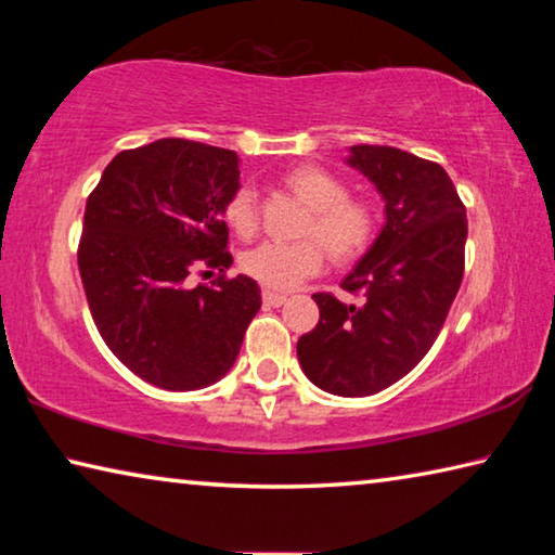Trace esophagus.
I'll use <instances>...</instances> for the list:
<instances>
[{
    "mask_svg": "<svg viewBox=\"0 0 555 555\" xmlns=\"http://www.w3.org/2000/svg\"><path fill=\"white\" fill-rule=\"evenodd\" d=\"M261 298H264V304L267 306H281L286 300V296L284 294H279V291H264V294H261Z\"/></svg>",
    "mask_w": 555,
    "mask_h": 555,
    "instance_id": "34e87169",
    "label": "esophagus"
}]
</instances>
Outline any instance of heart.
<instances>
[{"label": "heart", "instance_id": "1", "mask_svg": "<svg viewBox=\"0 0 555 555\" xmlns=\"http://www.w3.org/2000/svg\"><path fill=\"white\" fill-rule=\"evenodd\" d=\"M281 185L308 208L300 222L298 242H264L244 251L240 267L267 288H291L313 276L327 255L335 264H350L372 247L379 215L364 195L347 193L340 176L315 164H298L281 176ZM222 220L240 240H251L259 230L257 198L249 188H237L222 203Z\"/></svg>", "mask_w": 555, "mask_h": 555}]
</instances>
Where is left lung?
Wrapping results in <instances>:
<instances>
[{
    "mask_svg": "<svg viewBox=\"0 0 555 555\" xmlns=\"http://www.w3.org/2000/svg\"><path fill=\"white\" fill-rule=\"evenodd\" d=\"M350 164L387 201V224L343 281L360 306L313 294L321 318L300 335L306 377L337 397L391 387L434 347L465 271L467 218L443 166L393 146H352Z\"/></svg>",
    "mask_w": 555,
    "mask_h": 555,
    "instance_id": "8db88e82",
    "label": "left lung"
}]
</instances>
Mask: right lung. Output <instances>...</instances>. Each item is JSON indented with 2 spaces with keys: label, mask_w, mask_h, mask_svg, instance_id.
<instances>
[{
  "label": "right lung",
  "mask_w": 555,
  "mask_h": 555,
  "mask_svg": "<svg viewBox=\"0 0 555 555\" xmlns=\"http://www.w3.org/2000/svg\"><path fill=\"white\" fill-rule=\"evenodd\" d=\"M237 188L230 149L158 139L119 152L88 195L78 269L92 321L112 354L154 387L191 391L224 377L259 311L257 281L228 276L220 210ZM205 268L219 279L188 287Z\"/></svg>",
  "instance_id": "add662e5"
}]
</instances>
